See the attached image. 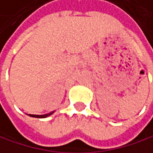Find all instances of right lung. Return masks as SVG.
<instances>
[{
  "label": "right lung",
  "mask_w": 153,
  "mask_h": 153,
  "mask_svg": "<svg viewBox=\"0 0 153 153\" xmlns=\"http://www.w3.org/2000/svg\"><path fill=\"white\" fill-rule=\"evenodd\" d=\"M53 113V112H50V113H48V114H45V115H28V116L33 117H37V118H45V117H49V116L52 115Z\"/></svg>",
  "instance_id": "add662e5"
}]
</instances>
